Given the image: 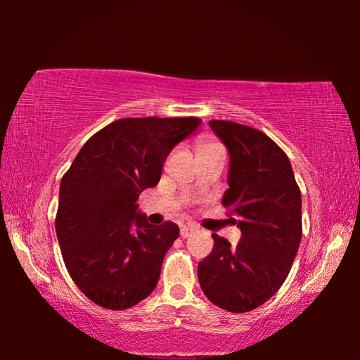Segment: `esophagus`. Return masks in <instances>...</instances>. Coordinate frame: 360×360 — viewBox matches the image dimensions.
I'll return each mask as SVG.
<instances>
[{"label":"esophagus","mask_w":360,"mask_h":360,"mask_svg":"<svg viewBox=\"0 0 360 360\" xmlns=\"http://www.w3.org/2000/svg\"><path fill=\"white\" fill-rule=\"evenodd\" d=\"M196 231H198V228H196V226H193V224H185V226H181L180 236H181V238H188L190 234L196 233Z\"/></svg>","instance_id":"obj_1"}]
</instances>
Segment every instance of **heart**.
I'll return each mask as SVG.
<instances>
[{
  "label": "heart",
  "mask_w": 360,
  "mask_h": 360,
  "mask_svg": "<svg viewBox=\"0 0 360 360\" xmlns=\"http://www.w3.org/2000/svg\"><path fill=\"white\" fill-rule=\"evenodd\" d=\"M218 144H214V142H205V144L200 146V150H205V149H210V147H214Z\"/></svg>",
  "instance_id": "b5f03b06"
}]
</instances>
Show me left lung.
I'll return each mask as SVG.
<instances>
[{
  "label": "left lung",
  "instance_id": "obj_1",
  "mask_svg": "<svg viewBox=\"0 0 360 360\" xmlns=\"http://www.w3.org/2000/svg\"><path fill=\"white\" fill-rule=\"evenodd\" d=\"M229 152L221 203L240 229L238 245L213 234L198 264L206 298L231 313H245L272 298L288 277L302 240V193L288 157L264 132L233 121H210Z\"/></svg>",
  "mask_w": 360,
  "mask_h": 360
}]
</instances>
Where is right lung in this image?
<instances>
[{
    "instance_id": "right-lung-1",
    "label": "right lung",
    "mask_w": 360,
    "mask_h": 360,
    "mask_svg": "<svg viewBox=\"0 0 360 360\" xmlns=\"http://www.w3.org/2000/svg\"><path fill=\"white\" fill-rule=\"evenodd\" d=\"M200 117H127L85 142L62 176L57 239L78 288L108 309L134 307L154 292L179 226L147 223L137 198L159 184L174 147Z\"/></svg>"
}]
</instances>
